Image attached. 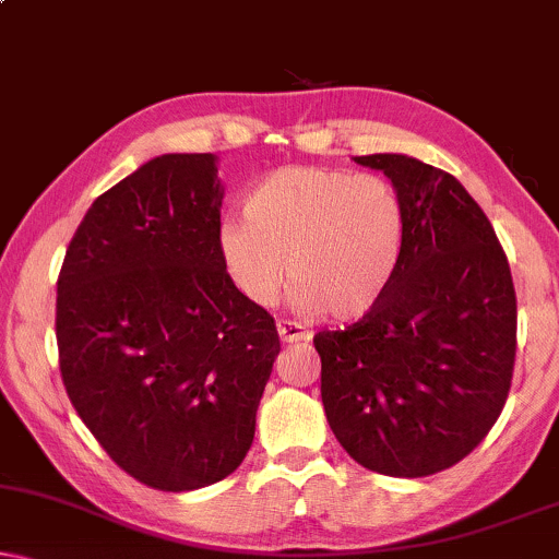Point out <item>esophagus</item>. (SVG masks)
<instances>
[{
	"instance_id": "esophagus-1",
	"label": "esophagus",
	"mask_w": 559,
	"mask_h": 559,
	"mask_svg": "<svg viewBox=\"0 0 559 559\" xmlns=\"http://www.w3.org/2000/svg\"><path fill=\"white\" fill-rule=\"evenodd\" d=\"M278 334H281V340L284 342H288V345H294V342H309L311 340V332L309 330H304L301 324H296V322H286V319H278Z\"/></svg>"
}]
</instances>
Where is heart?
I'll use <instances>...</instances> for the list:
<instances>
[{
    "instance_id": "heart-1",
    "label": "heart",
    "mask_w": 559,
    "mask_h": 559,
    "mask_svg": "<svg viewBox=\"0 0 559 559\" xmlns=\"http://www.w3.org/2000/svg\"><path fill=\"white\" fill-rule=\"evenodd\" d=\"M245 214L222 222L219 258L255 307H273L292 271L296 309L349 322L376 309L399 271L404 206L378 176L275 168L252 186Z\"/></svg>"
}]
</instances>
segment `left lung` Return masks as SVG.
Wrapping results in <instances>:
<instances>
[{"label": "left lung", "instance_id": "left-lung-1", "mask_svg": "<svg viewBox=\"0 0 559 559\" xmlns=\"http://www.w3.org/2000/svg\"><path fill=\"white\" fill-rule=\"evenodd\" d=\"M355 163L391 178L406 240L376 309L314 334L322 404L355 463L424 478L471 455L503 412L516 292L493 225L455 176L396 153Z\"/></svg>", "mask_w": 559, "mask_h": 559}]
</instances>
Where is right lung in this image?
Returning a JSON list of instances; mask_svg holds the SVG:
<instances>
[{"mask_svg": "<svg viewBox=\"0 0 559 559\" xmlns=\"http://www.w3.org/2000/svg\"><path fill=\"white\" fill-rule=\"evenodd\" d=\"M212 153H168L81 219L58 273L61 378L81 421L132 478L166 493L235 473L278 330L219 258Z\"/></svg>", "mask_w": 559, "mask_h": 559, "instance_id": "right-lung-1", "label": "right lung"}]
</instances>
